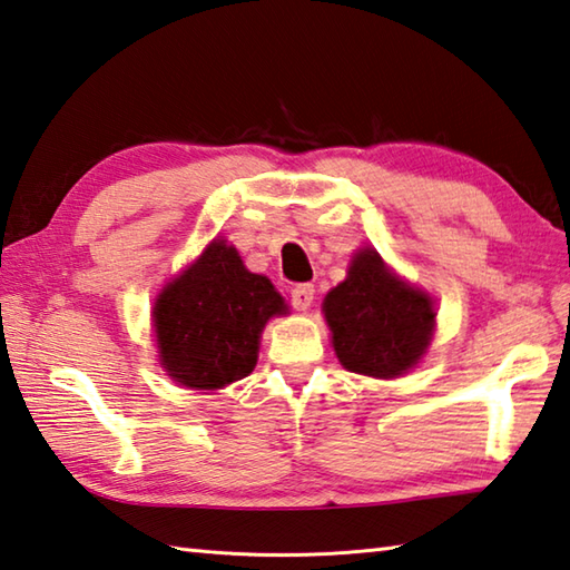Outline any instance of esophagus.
I'll list each match as a JSON object with an SVG mask.
<instances>
[{"label": "esophagus", "mask_w": 570, "mask_h": 570, "mask_svg": "<svg viewBox=\"0 0 570 570\" xmlns=\"http://www.w3.org/2000/svg\"><path fill=\"white\" fill-rule=\"evenodd\" d=\"M315 299V287L309 283H299L289 287V303H293L297 309H307Z\"/></svg>", "instance_id": "esophagus-1"}]
</instances>
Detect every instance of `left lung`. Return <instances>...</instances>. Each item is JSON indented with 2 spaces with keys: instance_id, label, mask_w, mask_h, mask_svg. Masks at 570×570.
I'll return each mask as SVG.
<instances>
[{
  "instance_id": "8db88e82",
  "label": "left lung",
  "mask_w": 570,
  "mask_h": 570,
  "mask_svg": "<svg viewBox=\"0 0 570 570\" xmlns=\"http://www.w3.org/2000/svg\"><path fill=\"white\" fill-rule=\"evenodd\" d=\"M432 299L386 271L374 250H362L345 283L325 297L332 345L350 372L400 377L422 360L434 327Z\"/></svg>"
}]
</instances>
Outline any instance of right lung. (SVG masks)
I'll use <instances>...</instances> for the list:
<instances>
[{"label":"right lung","instance_id":"add662e5","mask_svg":"<svg viewBox=\"0 0 570 570\" xmlns=\"http://www.w3.org/2000/svg\"><path fill=\"white\" fill-rule=\"evenodd\" d=\"M271 281L245 271L235 248L210 243L154 307L160 364L190 390L248 377L265 322L285 313Z\"/></svg>","mask_w":570,"mask_h":570}]
</instances>
